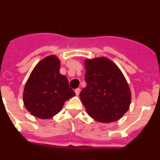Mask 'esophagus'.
I'll list each match as a JSON object with an SVG mask.
<instances>
[{
    "mask_svg": "<svg viewBox=\"0 0 160 160\" xmlns=\"http://www.w3.org/2000/svg\"><path fill=\"white\" fill-rule=\"evenodd\" d=\"M75 92H76V94L77 95H79L80 94V88H76V90H75Z\"/></svg>",
    "mask_w": 160,
    "mask_h": 160,
    "instance_id": "esophagus-1",
    "label": "esophagus"
}]
</instances>
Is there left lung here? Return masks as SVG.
<instances>
[{"label": "left lung", "mask_w": 160, "mask_h": 160, "mask_svg": "<svg viewBox=\"0 0 160 160\" xmlns=\"http://www.w3.org/2000/svg\"><path fill=\"white\" fill-rule=\"evenodd\" d=\"M86 87L80 93L87 113L102 123L116 121L127 112L131 92L118 67L107 58L84 62Z\"/></svg>", "instance_id": "8db88e82"}]
</instances>
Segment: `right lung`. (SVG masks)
Returning a JSON list of instances; mask_svg holds the SVG:
<instances>
[{
  "instance_id": "1",
  "label": "right lung",
  "mask_w": 160,
  "mask_h": 160,
  "mask_svg": "<svg viewBox=\"0 0 160 160\" xmlns=\"http://www.w3.org/2000/svg\"><path fill=\"white\" fill-rule=\"evenodd\" d=\"M60 61L51 55L41 60L28 78L23 92V102L32 115L49 119L58 114L66 101L76 95L68 78L59 72Z\"/></svg>"
}]
</instances>
